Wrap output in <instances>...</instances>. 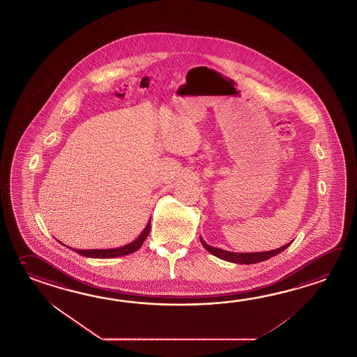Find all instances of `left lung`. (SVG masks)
I'll use <instances>...</instances> for the list:
<instances>
[{"instance_id":"8db88e82","label":"left lung","mask_w":357,"mask_h":357,"mask_svg":"<svg viewBox=\"0 0 357 357\" xmlns=\"http://www.w3.org/2000/svg\"><path fill=\"white\" fill-rule=\"evenodd\" d=\"M200 242L203 243L204 248L206 251L210 252L211 255H214L218 259H224V261H228V262H234V264H245V265L259 264V262H262V261H266V259H271L273 256L279 255L280 252L287 250V247L291 245V243H289V245H282V247L273 250V251L239 253V252L225 251V250L211 247L202 237H200Z\"/></svg>"}]
</instances>
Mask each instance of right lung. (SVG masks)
<instances>
[{"label": "right lung", "instance_id": "obj_1", "mask_svg": "<svg viewBox=\"0 0 357 357\" xmlns=\"http://www.w3.org/2000/svg\"><path fill=\"white\" fill-rule=\"evenodd\" d=\"M151 231V220H148L146 228L140 233L139 237L137 238L133 242L128 243L121 247H116V248H106V250H76V248H70L72 251L77 252L78 255H82L84 257H90V259H114V257H121V256H126L130 255L133 252L138 251L143 242L146 241L148 234ZM61 243V242H59Z\"/></svg>", "mask_w": 357, "mask_h": 357}]
</instances>
